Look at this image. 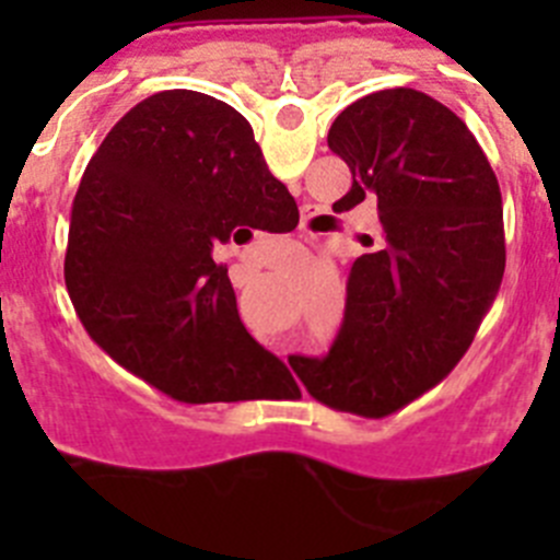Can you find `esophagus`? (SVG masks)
Listing matches in <instances>:
<instances>
[{"mask_svg": "<svg viewBox=\"0 0 560 560\" xmlns=\"http://www.w3.org/2000/svg\"><path fill=\"white\" fill-rule=\"evenodd\" d=\"M303 212H305V215H303V230L308 232V226L314 224V219H316V207H311V205H308V207H305Z\"/></svg>", "mask_w": 560, "mask_h": 560, "instance_id": "esophagus-1", "label": "esophagus"}]
</instances>
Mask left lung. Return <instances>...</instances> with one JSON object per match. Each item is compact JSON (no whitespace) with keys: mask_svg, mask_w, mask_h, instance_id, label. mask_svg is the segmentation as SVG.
Here are the masks:
<instances>
[{"mask_svg":"<svg viewBox=\"0 0 560 560\" xmlns=\"http://www.w3.org/2000/svg\"><path fill=\"white\" fill-rule=\"evenodd\" d=\"M353 187L334 210L378 205L373 252L355 257L328 355H291L325 407L384 418L446 378L504 275L497 173L452 108L418 89L350 103L328 131Z\"/></svg>","mask_w":560,"mask_h":560,"instance_id":"1","label":"left lung"}]
</instances>
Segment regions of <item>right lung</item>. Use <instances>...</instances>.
<instances>
[{"mask_svg":"<svg viewBox=\"0 0 560 560\" xmlns=\"http://www.w3.org/2000/svg\"><path fill=\"white\" fill-rule=\"evenodd\" d=\"M296 201L266 167L244 114L190 89L145 97L108 131L72 201L69 300L92 339L185 404L257 398L289 375L237 316L212 249Z\"/></svg>","mask_w":560,"mask_h":560,"instance_id":"add662e5","label":"right lung"}]
</instances>
